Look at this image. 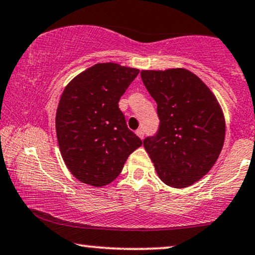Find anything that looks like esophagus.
Listing matches in <instances>:
<instances>
[{"label":"esophagus","instance_id":"34e87169","mask_svg":"<svg viewBox=\"0 0 255 255\" xmlns=\"http://www.w3.org/2000/svg\"><path fill=\"white\" fill-rule=\"evenodd\" d=\"M135 134H137L138 137L140 138V139H143V137H144V131H143V128H138V130H135Z\"/></svg>","mask_w":255,"mask_h":255}]
</instances>
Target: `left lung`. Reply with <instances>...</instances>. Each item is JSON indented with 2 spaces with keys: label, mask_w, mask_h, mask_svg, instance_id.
Here are the masks:
<instances>
[{
  "label": "left lung",
  "mask_w": 255,
  "mask_h": 255,
  "mask_svg": "<svg viewBox=\"0 0 255 255\" xmlns=\"http://www.w3.org/2000/svg\"><path fill=\"white\" fill-rule=\"evenodd\" d=\"M141 81L157 103L159 130L144 139L158 177L184 188L212 168L225 140V117L210 88L183 68L141 70Z\"/></svg>",
  "instance_id": "left-lung-1"
}]
</instances>
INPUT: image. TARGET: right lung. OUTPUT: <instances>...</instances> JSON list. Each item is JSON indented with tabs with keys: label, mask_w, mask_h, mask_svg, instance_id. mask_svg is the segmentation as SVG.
I'll return each instance as SVG.
<instances>
[{
	"label": "right lung",
	"mask_w": 255,
	"mask_h": 255,
	"mask_svg": "<svg viewBox=\"0 0 255 255\" xmlns=\"http://www.w3.org/2000/svg\"><path fill=\"white\" fill-rule=\"evenodd\" d=\"M138 74V69L117 63H98L63 90L56 111V135L68 170L82 183L95 187L110 184L141 145L118 108Z\"/></svg>",
	"instance_id": "obj_1"
}]
</instances>
